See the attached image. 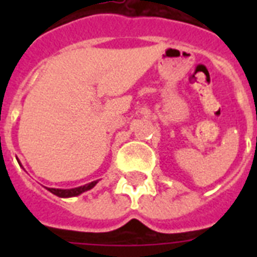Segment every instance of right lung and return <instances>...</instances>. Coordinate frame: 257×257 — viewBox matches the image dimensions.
Returning a JSON list of instances; mask_svg holds the SVG:
<instances>
[{
	"label": "right lung",
	"instance_id": "right-lung-1",
	"mask_svg": "<svg viewBox=\"0 0 257 257\" xmlns=\"http://www.w3.org/2000/svg\"><path fill=\"white\" fill-rule=\"evenodd\" d=\"M97 184V181H92V183L86 184V185H82V187L73 188V189H56V188H48L53 195L58 196V197H72V196H78L82 192L89 191L92 189L94 185Z\"/></svg>",
	"mask_w": 257,
	"mask_h": 257
}]
</instances>
